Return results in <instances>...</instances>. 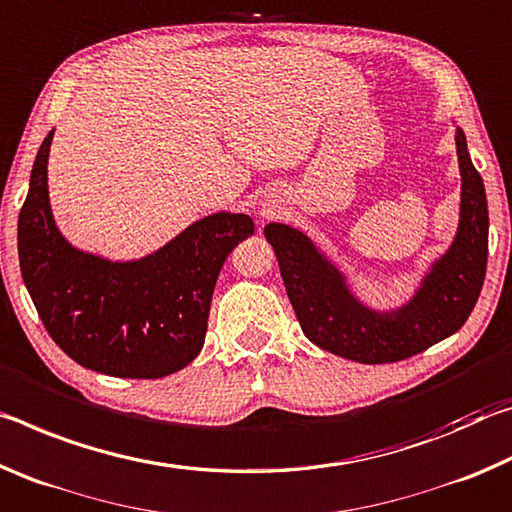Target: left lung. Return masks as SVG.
<instances>
[{"instance_id": "left-lung-1", "label": "left lung", "mask_w": 512, "mask_h": 512, "mask_svg": "<svg viewBox=\"0 0 512 512\" xmlns=\"http://www.w3.org/2000/svg\"><path fill=\"white\" fill-rule=\"evenodd\" d=\"M456 149L463 176L458 235L411 305L393 316L359 305L341 273L302 232L282 223L266 225L264 235L275 250L284 289L311 343L350 361L393 363L424 352L465 325L488 266V201L461 128Z\"/></svg>"}]
</instances>
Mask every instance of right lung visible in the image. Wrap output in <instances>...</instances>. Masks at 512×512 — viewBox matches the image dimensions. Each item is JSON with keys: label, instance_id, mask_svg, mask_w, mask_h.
Listing matches in <instances>:
<instances>
[{"label": "right lung", "instance_id": "1", "mask_svg": "<svg viewBox=\"0 0 512 512\" xmlns=\"http://www.w3.org/2000/svg\"><path fill=\"white\" fill-rule=\"evenodd\" d=\"M51 131L31 171L17 221L24 284L51 339L83 368L124 379H158L201 352L212 291L239 241L255 232L246 214H212L155 255L128 264L74 250L49 210Z\"/></svg>", "mask_w": 512, "mask_h": 512}]
</instances>
